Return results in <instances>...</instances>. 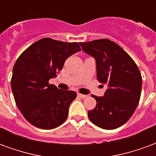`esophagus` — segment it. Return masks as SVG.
Wrapping results in <instances>:
<instances>
[{"label": "esophagus", "instance_id": "34e87169", "mask_svg": "<svg viewBox=\"0 0 156 156\" xmlns=\"http://www.w3.org/2000/svg\"><path fill=\"white\" fill-rule=\"evenodd\" d=\"M78 97H79V98H82V99L87 98V95H83V94H80V93H78Z\"/></svg>", "mask_w": 156, "mask_h": 156}]
</instances>
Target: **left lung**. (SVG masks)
Returning <instances> with one entry per match:
<instances>
[{
	"instance_id": "obj_1",
	"label": "left lung",
	"mask_w": 156,
	"mask_h": 156,
	"mask_svg": "<svg viewBox=\"0 0 156 156\" xmlns=\"http://www.w3.org/2000/svg\"><path fill=\"white\" fill-rule=\"evenodd\" d=\"M80 44L95 58L98 80L108 86L103 97L92 96L97 106L88 111V117L101 129H117L131 118L139 104L142 88L140 69L119 45L109 39Z\"/></svg>"
}]
</instances>
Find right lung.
<instances>
[{"mask_svg": "<svg viewBox=\"0 0 156 156\" xmlns=\"http://www.w3.org/2000/svg\"><path fill=\"white\" fill-rule=\"evenodd\" d=\"M79 51L77 43L44 37L29 46L16 59L11 87L17 108L31 124L52 129L66 120L76 93L60 90L48 80L57 76L66 58Z\"/></svg>", "mask_w": 156, "mask_h": 156, "instance_id": "1", "label": "right lung"}]
</instances>
